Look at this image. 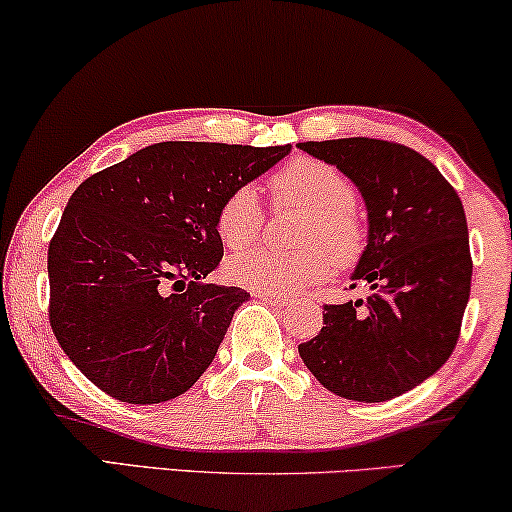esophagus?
Listing matches in <instances>:
<instances>
[{
  "mask_svg": "<svg viewBox=\"0 0 512 512\" xmlns=\"http://www.w3.org/2000/svg\"><path fill=\"white\" fill-rule=\"evenodd\" d=\"M254 298H261L270 305H286V296H279V293H265V291H254Z\"/></svg>",
  "mask_w": 512,
  "mask_h": 512,
  "instance_id": "1",
  "label": "esophagus"
}]
</instances>
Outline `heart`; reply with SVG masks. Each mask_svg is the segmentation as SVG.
<instances>
[{
    "instance_id": "heart-1",
    "label": "heart",
    "mask_w": 512,
    "mask_h": 512,
    "mask_svg": "<svg viewBox=\"0 0 512 512\" xmlns=\"http://www.w3.org/2000/svg\"><path fill=\"white\" fill-rule=\"evenodd\" d=\"M277 207L305 209L296 251L258 249L235 256L228 277L251 291L291 293L319 282L335 265H349L363 254L366 226L356 212V186L340 167L317 158H296L268 181ZM263 207L251 186H237L216 212V235L228 251H244L263 230Z\"/></svg>"
}]
</instances>
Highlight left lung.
<instances>
[{
	"label": "left lung",
	"mask_w": 512,
	"mask_h": 512,
	"mask_svg": "<svg viewBox=\"0 0 512 512\" xmlns=\"http://www.w3.org/2000/svg\"><path fill=\"white\" fill-rule=\"evenodd\" d=\"M298 149L340 167L368 207V244L354 272L366 300L324 305V324L298 345L328 391L382 403L415 389L457 347L471 296L464 205L436 165L410 146L347 137Z\"/></svg>",
	"instance_id": "left-lung-1"
}]
</instances>
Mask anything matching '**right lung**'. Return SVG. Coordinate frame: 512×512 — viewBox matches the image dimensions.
Returning a JSON list of instances; mask_svg holds the SVG:
<instances>
[{
  "label": "right lung",
  "mask_w": 512,
  "mask_h": 512,
  "mask_svg": "<svg viewBox=\"0 0 512 512\" xmlns=\"http://www.w3.org/2000/svg\"><path fill=\"white\" fill-rule=\"evenodd\" d=\"M289 151L160 142L76 188L48 244V321L97 389L151 405L198 382L249 298L202 284L223 258L216 212Z\"/></svg>",
  "instance_id": "add662e5"
}]
</instances>
